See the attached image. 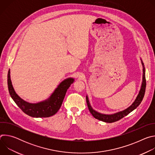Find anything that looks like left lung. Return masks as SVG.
<instances>
[{"label":"left lung","mask_w":155,"mask_h":155,"mask_svg":"<svg viewBox=\"0 0 155 155\" xmlns=\"http://www.w3.org/2000/svg\"><path fill=\"white\" fill-rule=\"evenodd\" d=\"M142 65H143V81H142V84L140 92H139L136 99L133 102V104H132L129 108L124 110V111L117 113L114 115H103V114H99V113L96 112L95 110H94L92 108V107H91L90 104L89 102V100H88V98L86 96V102H87L88 109H89L90 112H91L92 115L95 118H96L99 120L106 122V123H114V122L117 121L121 120V118H123V117L127 116L129 114H130L132 111H133L134 109H136L140 105V104L142 101L143 98L144 97L145 92V88H146V80H145V68H144L143 63H142Z\"/></svg>","instance_id":"left-lung-1"}]
</instances>
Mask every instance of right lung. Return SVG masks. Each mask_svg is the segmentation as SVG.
<instances>
[{
  "label": "right lung",
  "instance_id": "1",
  "mask_svg": "<svg viewBox=\"0 0 155 155\" xmlns=\"http://www.w3.org/2000/svg\"><path fill=\"white\" fill-rule=\"evenodd\" d=\"M10 70L8 73V87L10 94L20 109L32 117L46 118L56 114L59 110L68 88L74 81L73 78H68L59 84L58 87L47 101L37 104H30L21 99L15 93L10 80Z\"/></svg>",
  "mask_w": 155,
  "mask_h": 155
}]
</instances>
